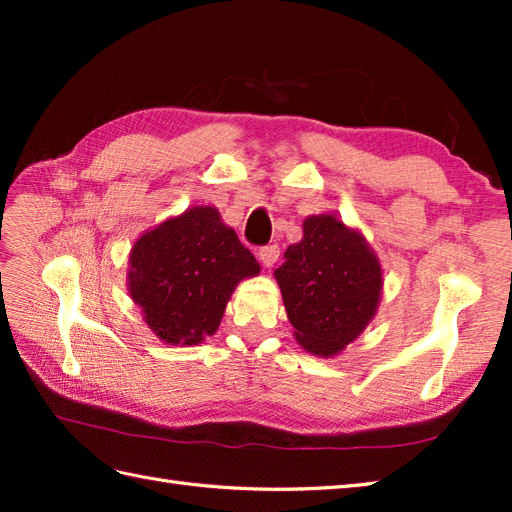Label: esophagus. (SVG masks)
Listing matches in <instances>:
<instances>
[{
	"label": "esophagus",
	"instance_id": "obj_1",
	"mask_svg": "<svg viewBox=\"0 0 512 512\" xmlns=\"http://www.w3.org/2000/svg\"><path fill=\"white\" fill-rule=\"evenodd\" d=\"M279 246L277 244H268L264 248H259V262H262L264 266H273L277 259H279Z\"/></svg>",
	"mask_w": 512,
	"mask_h": 512
}]
</instances>
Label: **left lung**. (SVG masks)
Returning a JSON list of instances; mask_svg holds the SVG:
<instances>
[{
	"instance_id": "left-lung-1",
	"label": "left lung",
	"mask_w": 512,
	"mask_h": 512,
	"mask_svg": "<svg viewBox=\"0 0 512 512\" xmlns=\"http://www.w3.org/2000/svg\"><path fill=\"white\" fill-rule=\"evenodd\" d=\"M297 341L317 356L352 343L378 308L383 273L372 248L334 215H312L275 270Z\"/></svg>"
}]
</instances>
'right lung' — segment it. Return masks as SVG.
I'll list each match as a JSON object with an SVG mask.
<instances>
[{"label": "right lung", "instance_id": "add662e5", "mask_svg": "<svg viewBox=\"0 0 512 512\" xmlns=\"http://www.w3.org/2000/svg\"><path fill=\"white\" fill-rule=\"evenodd\" d=\"M129 264V295L154 334L173 345L211 336L235 286L259 273L253 253L213 206H193L145 233Z\"/></svg>", "mask_w": 512, "mask_h": 512}]
</instances>
